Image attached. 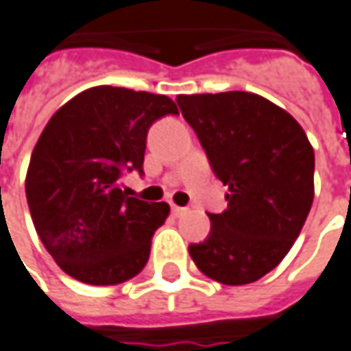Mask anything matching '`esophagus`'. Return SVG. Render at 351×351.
Segmentation results:
<instances>
[{"label":"esophagus","instance_id":"1","mask_svg":"<svg viewBox=\"0 0 351 351\" xmlns=\"http://www.w3.org/2000/svg\"><path fill=\"white\" fill-rule=\"evenodd\" d=\"M185 213H187V208H183V206H176V204L171 206V214H173L176 218H180V216H183Z\"/></svg>","mask_w":351,"mask_h":351}]
</instances>
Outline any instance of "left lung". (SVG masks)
I'll use <instances>...</instances> for the list:
<instances>
[{
  "label": "left lung",
  "instance_id": "left-lung-1",
  "mask_svg": "<svg viewBox=\"0 0 351 351\" xmlns=\"http://www.w3.org/2000/svg\"><path fill=\"white\" fill-rule=\"evenodd\" d=\"M228 208L204 241L189 245L197 269L226 286L263 278L288 255L313 204L315 152L302 125L257 94L178 96Z\"/></svg>",
  "mask_w": 351,
  "mask_h": 351
}]
</instances>
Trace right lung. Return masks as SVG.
<instances>
[{"instance_id": "add662e5", "label": "right lung", "mask_w": 351, "mask_h": 351, "mask_svg": "<svg viewBox=\"0 0 351 351\" xmlns=\"http://www.w3.org/2000/svg\"><path fill=\"white\" fill-rule=\"evenodd\" d=\"M178 114L168 96L94 86L60 108L30 156L27 201L40 239L79 282L114 286L147 265L152 236L170 214L121 189L143 171L150 125Z\"/></svg>"}]
</instances>
